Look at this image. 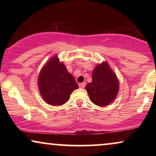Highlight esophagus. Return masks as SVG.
<instances>
[{"label": "esophagus", "instance_id": "esophagus-1", "mask_svg": "<svg viewBox=\"0 0 156 156\" xmlns=\"http://www.w3.org/2000/svg\"><path fill=\"white\" fill-rule=\"evenodd\" d=\"M79 87H80V88L81 89H84L85 87V83H80V84H79Z\"/></svg>", "mask_w": 156, "mask_h": 156}]
</instances>
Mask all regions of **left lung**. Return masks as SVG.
Instances as JSON below:
<instances>
[{
	"mask_svg": "<svg viewBox=\"0 0 156 156\" xmlns=\"http://www.w3.org/2000/svg\"><path fill=\"white\" fill-rule=\"evenodd\" d=\"M119 89V82L116 74L106 62L94 68L92 72V82L86 86L90 100L99 106H106L114 101Z\"/></svg>",
	"mask_w": 156,
	"mask_h": 156,
	"instance_id": "8db88e82",
	"label": "left lung"
}]
</instances>
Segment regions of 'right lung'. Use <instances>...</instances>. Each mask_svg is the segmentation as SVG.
<instances>
[{"label": "right lung", "mask_w": 156, "mask_h": 156, "mask_svg": "<svg viewBox=\"0 0 156 156\" xmlns=\"http://www.w3.org/2000/svg\"><path fill=\"white\" fill-rule=\"evenodd\" d=\"M37 84L42 99L52 106L65 104L72 91L79 88L74 76L59 62L57 55L51 57L42 68Z\"/></svg>", "instance_id": "1"}]
</instances>
